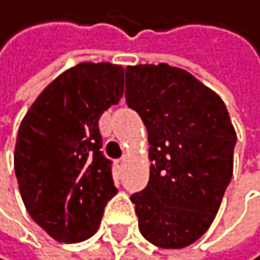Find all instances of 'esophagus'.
I'll return each mask as SVG.
<instances>
[{
	"mask_svg": "<svg viewBox=\"0 0 260 260\" xmlns=\"http://www.w3.org/2000/svg\"><path fill=\"white\" fill-rule=\"evenodd\" d=\"M127 162H129V157H127V155H122L121 159H119V162H118V164H119V167H124Z\"/></svg>",
	"mask_w": 260,
	"mask_h": 260,
	"instance_id": "obj_1",
	"label": "esophagus"
}]
</instances>
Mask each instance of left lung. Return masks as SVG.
I'll return each instance as SVG.
<instances>
[{
	"instance_id": "obj_1",
	"label": "left lung",
	"mask_w": 260,
	"mask_h": 260,
	"mask_svg": "<svg viewBox=\"0 0 260 260\" xmlns=\"http://www.w3.org/2000/svg\"><path fill=\"white\" fill-rule=\"evenodd\" d=\"M126 101L147 127L149 183L131 197L139 231L164 249L208 231L233 177L236 131L218 94L183 69H126Z\"/></svg>"
}]
</instances>
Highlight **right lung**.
Here are the masks:
<instances>
[{"instance_id": "obj_1", "label": "right lung", "mask_w": 260, "mask_h": 260, "mask_svg": "<svg viewBox=\"0 0 260 260\" xmlns=\"http://www.w3.org/2000/svg\"><path fill=\"white\" fill-rule=\"evenodd\" d=\"M122 91L121 65L82 62L45 86L21 121L14 147L21 198L58 243L91 238L118 193L111 162L100 150L98 121Z\"/></svg>"}]
</instances>
